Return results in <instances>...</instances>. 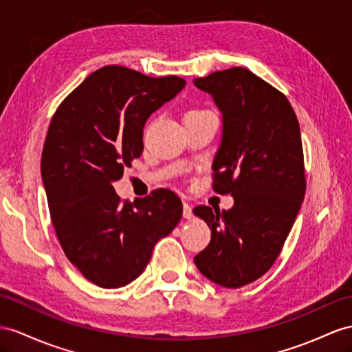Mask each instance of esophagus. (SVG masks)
Listing matches in <instances>:
<instances>
[{"label": "esophagus", "instance_id": "obj_1", "mask_svg": "<svg viewBox=\"0 0 352 352\" xmlns=\"http://www.w3.org/2000/svg\"><path fill=\"white\" fill-rule=\"evenodd\" d=\"M183 217L186 219V220H190L192 217H193V211H192V206L188 205L187 202H184L183 204Z\"/></svg>", "mask_w": 352, "mask_h": 352}]
</instances>
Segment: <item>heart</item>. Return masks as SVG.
I'll return each mask as SVG.
<instances>
[{
    "label": "heart",
    "mask_w": 352,
    "mask_h": 352,
    "mask_svg": "<svg viewBox=\"0 0 352 352\" xmlns=\"http://www.w3.org/2000/svg\"><path fill=\"white\" fill-rule=\"evenodd\" d=\"M193 113H195V111H193Z\"/></svg>",
    "instance_id": "1"
}]
</instances>
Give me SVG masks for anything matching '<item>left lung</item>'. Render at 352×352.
<instances>
[{"label": "left lung", "instance_id": "left-lung-1", "mask_svg": "<svg viewBox=\"0 0 352 352\" xmlns=\"http://www.w3.org/2000/svg\"><path fill=\"white\" fill-rule=\"evenodd\" d=\"M193 85L221 113L214 190L235 201L228 211L193 210L211 230L195 265L210 281L239 288L274 265L300 211L306 183L299 122L288 99L245 68L217 71Z\"/></svg>", "mask_w": 352, "mask_h": 352}]
</instances>
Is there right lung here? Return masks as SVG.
Masks as SVG:
<instances>
[{"instance_id": "1", "label": "right lung", "mask_w": 352, "mask_h": 352, "mask_svg": "<svg viewBox=\"0 0 352 352\" xmlns=\"http://www.w3.org/2000/svg\"><path fill=\"white\" fill-rule=\"evenodd\" d=\"M186 80L108 65L59 105L41 156V179L60 247L90 283L119 288L137 279L156 242L182 220L178 196L159 188L120 202L113 183L142 153L147 119Z\"/></svg>"}]
</instances>
